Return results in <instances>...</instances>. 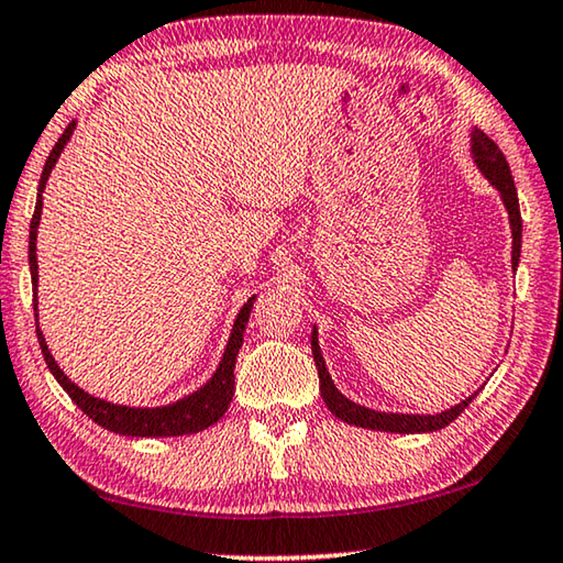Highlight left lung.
Wrapping results in <instances>:
<instances>
[{"label":"left lung","instance_id":"obj_1","mask_svg":"<svg viewBox=\"0 0 563 563\" xmlns=\"http://www.w3.org/2000/svg\"><path fill=\"white\" fill-rule=\"evenodd\" d=\"M471 155L473 163L478 166V170L486 176L488 184L496 188L500 194V201H504L506 211H508V223H511V266L516 272L518 258H521V211H518V194L514 186V176L511 168H508L506 155L500 153V148L490 137L478 131V128H471ZM311 354H314V365L319 372V393H322V400L327 408L332 410L334 418H340L350 426L357 428H367V430H383V432H432L440 430L461 415L465 408H468L471 400L478 393H473L471 397H465L453 408H448L438 415H408V412H383V410H372L365 408V405L350 400L347 395H342L336 390L334 379L327 369V362L322 357V347H319V334H317V324L311 327Z\"/></svg>","mask_w":563,"mask_h":563}]
</instances>
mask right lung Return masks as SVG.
<instances>
[{
  "label": "right lung",
  "mask_w": 563,
  "mask_h": 563,
  "mask_svg": "<svg viewBox=\"0 0 563 563\" xmlns=\"http://www.w3.org/2000/svg\"><path fill=\"white\" fill-rule=\"evenodd\" d=\"M77 120H73L70 125L65 128V133L52 148L49 158L45 163V170L40 176V188H37V206H34V216L30 223V274H32V297H34V317H37V284H40V272H37V229H40V216H42V194H45V186L49 180L52 168L57 166L59 155H63L65 145L70 143V137L75 133ZM256 301L254 297H249V301L236 314V322H233L231 336L227 342V350H223V357L216 367L213 375L206 379V385L198 387L196 393L180 397L176 402L168 405H158V408H131V405H118V402H108L102 397H95L90 393H85L82 387H77L70 377L65 375L59 365L52 357V352L47 347L45 334L40 330V319H37V340L42 354H45V362L52 375L59 383V387L73 397V402L80 408L90 420L98 422L100 428H106L110 432H118V435H128V438H176V435H194V432H201L206 428H211L213 422H219L223 418V412L229 410V402L233 397V367H236V354L244 344V332H246V322L249 314H252Z\"/></svg>",
  "instance_id": "right-lung-1"
}]
</instances>
